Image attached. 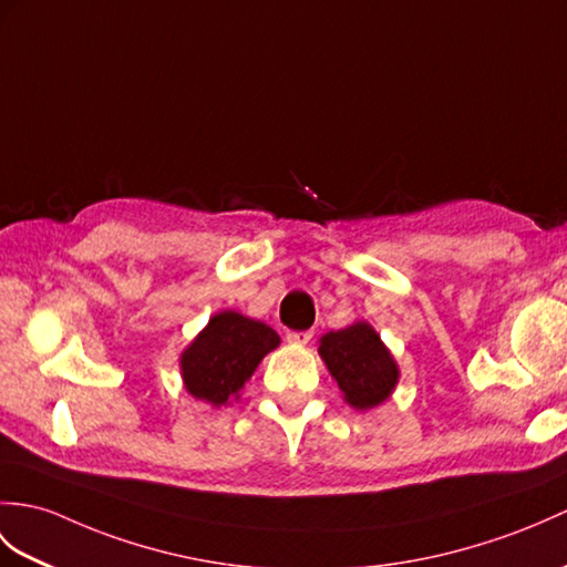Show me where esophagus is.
<instances>
[{
	"mask_svg": "<svg viewBox=\"0 0 567 567\" xmlns=\"http://www.w3.org/2000/svg\"><path fill=\"white\" fill-rule=\"evenodd\" d=\"M287 340H289V343H295V346H307L311 340V331H289Z\"/></svg>",
	"mask_w": 567,
	"mask_h": 567,
	"instance_id": "esophagus-1",
	"label": "esophagus"
}]
</instances>
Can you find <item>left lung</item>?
I'll list each match as a JSON object with an SVG mask.
<instances>
[{
  "instance_id": "1",
  "label": "left lung",
  "mask_w": 567,
  "mask_h": 567,
  "mask_svg": "<svg viewBox=\"0 0 567 567\" xmlns=\"http://www.w3.org/2000/svg\"><path fill=\"white\" fill-rule=\"evenodd\" d=\"M319 352L352 408H374L396 386L399 367L370 323L326 333Z\"/></svg>"
}]
</instances>
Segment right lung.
<instances>
[{"instance_id": "add662e5", "label": "right lung", "mask_w": 567, "mask_h": 567, "mask_svg": "<svg viewBox=\"0 0 567 567\" xmlns=\"http://www.w3.org/2000/svg\"><path fill=\"white\" fill-rule=\"evenodd\" d=\"M280 346L270 326L221 311L209 319L205 331L183 352L181 370L195 399L213 405L227 403L254 374L258 362Z\"/></svg>"}]
</instances>
